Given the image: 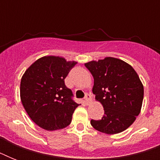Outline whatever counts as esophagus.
<instances>
[{"instance_id":"esophagus-1","label":"esophagus","mask_w":160,"mask_h":160,"mask_svg":"<svg viewBox=\"0 0 160 160\" xmlns=\"http://www.w3.org/2000/svg\"><path fill=\"white\" fill-rule=\"evenodd\" d=\"M85 102L87 105H90V103H91V96H90V94H88V93H86V94H85Z\"/></svg>"}]
</instances>
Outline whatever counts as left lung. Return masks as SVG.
<instances>
[{
    "mask_svg": "<svg viewBox=\"0 0 160 160\" xmlns=\"http://www.w3.org/2000/svg\"><path fill=\"white\" fill-rule=\"evenodd\" d=\"M94 77L93 94L104 107L99 120H90L98 131L114 134L128 129L140 113L144 86L136 71L123 60L106 57L85 63Z\"/></svg>",
    "mask_w": 160,
    "mask_h": 160,
    "instance_id": "left-lung-1",
    "label": "left lung"
}]
</instances>
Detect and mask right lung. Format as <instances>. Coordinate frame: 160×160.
<instances>
[{
  "label": "right lung",
  "instance_id": "obj_1",
  "mask_svg": "<svg viewBox=\"0 0 160 160\" xmlns=\"http://www.w3.org/2000/svg\"><path fill=\"white\" fill-rule=\"evenodd\" d=\"M59 56H44L26 70L21 80V100L26 113L46 130L65 128L79 106L65 79L75 65Z\"/></svg>",
  "mask_w": 160,
  "mask_h": 160
}]
</instances>
